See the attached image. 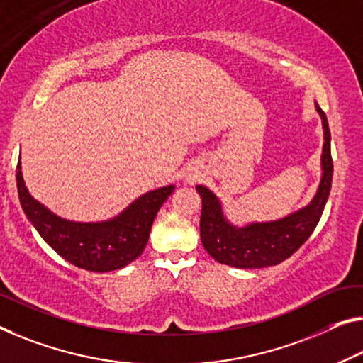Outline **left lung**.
<instances>
[{
	"mask_svg": "<svg viewBox=\"0 0 363 363\" xmlns=\"http://www.w3.org/2000/svg\"><path fill=\"white\" fill-rule=\"evenodd\" d=\"M316 110L323 120L325 144H323L321 167L323 175L315 198L306 208L274 222H256L238 228L228 222L216 194L203 185L196 189L203 199L201 209V242L206 252L216 261L240 269H259L276 266L292 256L313 233L321 219L333 182L331 133L325 111L316 104Z\"/></svg>",
	"mask_w": 363,
	"mask_h": 363,
	"instance_id": "8db88e82",
	"label": "left lung"
}]
</instances>
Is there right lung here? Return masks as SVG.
<instances>
[{"instance_id":"1","label":"right lung","mask_w":363,"mask_h":363,"mask_svg":"<svg viewBox=\"0 0 363 363\" xmlns=\"http://www.w3.org/2000/svg\"><path fill=\"white\" fill-rule=\"evenodd\" d=\"M16 180L22 211L40 237L71 264L94 272L120 269L141 256L160 206L175 189L174 185L154 189L138 198L115 219L82 224L61 219L32 198L22 178L21 162Z\"/></svg>"}]
</instances>
